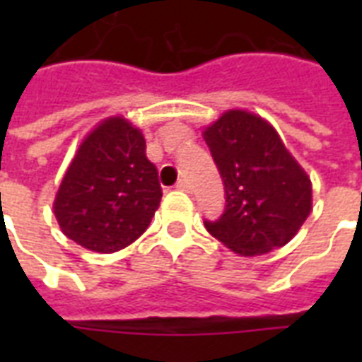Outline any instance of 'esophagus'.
<instances>
[{"mask_svg": "<svg viewBox=\"0 0 362 362\" xmlns=\"http://www.w3.org/2000/svg\"><path fill=\"white\" fill-rule=\"evenodd\" d=\"M176 189H182V192H187V189H189V182L184 180V178H180V180L176 182Z\"/></svg>", "mask_w": 362, "mask_h": 362, "instance_id": "obj_1", "label": "esophagus"}]
</instances>
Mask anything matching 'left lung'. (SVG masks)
Wrapping results in <instances>:
<instances>
[{
  "label": "left lung",
  "mask_w": 362,
  "mask_h": 362,
  "mask_svg": "<svg viewBox=\"0 0 362 362\" xmlns=\"http://www.w3.org/2000/svg\"><path fill=\"white\" fill-rule=\"evenodd\" d=\"M203 136L226 186V210L206 231L246 257L287 244L310 216L312 184L274 127L227 110Z\"/></svg>",
  "instance_id": "left-lung-1"
}]
</instances>
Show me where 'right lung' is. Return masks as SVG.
I'll return each instance as SVG.
<instances>
[{
    "label": "right lung",
    "mask_w": 362,
    "mask_h": 362,
    "mask_svg": "<svg viewBox=\"0 0 362 362\" xmlns=\"http://www.w3.org/2000/svg\"><path fill=\"white\" fill-rule=\"evenodd\" d=\"M144 150L141 129L122 116L101 122L82 141L54 201L65 237L112 253L146 231L163 193Z\"/></svg>",
    "instance_id": "1"
}]
</instances>
